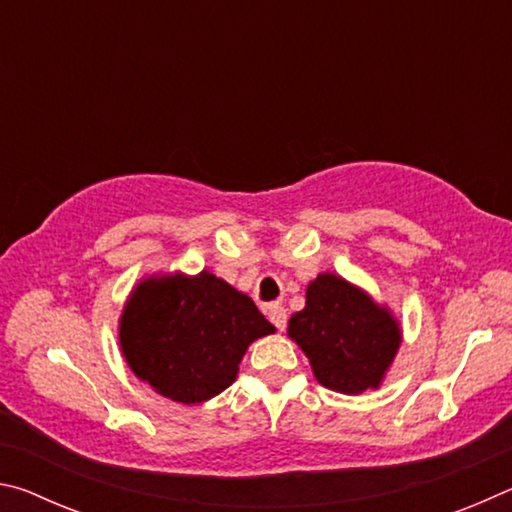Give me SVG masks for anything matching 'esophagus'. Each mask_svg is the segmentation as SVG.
<instances>
[{"instance_id": "1", "label": "esophagus", "mask_w": 512, "mask_h": 512, "mask_svg": "<svg viewBox=\"0 0 512 512\" xmlns=\"http://www.w3.org/2000/svg\"><path fill=\"white\" fill-rule=\"evenodd\" d=\"M268 320H271V323L280 329L287 327V309H284L282 305H277V302H273L271 307H268Z\"/></svg>"}]
</instances>
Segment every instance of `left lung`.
I'll use <instances>...</instances> for the list:
<instances>
[{
  "mask_svg": "<svg viewBox=\"0 0 512 512\" xmlns=\"http://www.w3.org/2000/svg\"><path fill=\"white\" fill-rule=\"evenodd\" d=\"M289 336L320 384L345 395L379 388L402 343L388 307L334 273L309 282L305 309L291 316Z\"/></svg>",
  "mask_w": 512,
  "mask_h": 512,
  "instance_id": "1",
  "label": "left lung"
}]
</instances>
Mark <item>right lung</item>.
<instances>
[{
	"label": "right lung",
	"mask_w": 512,
	"mask_h": 512,
	"mask_svg": "<svg viewBox=\"0 0 512 512\" xmlns=\"http://www.w3.org/2000/svg\"><path fill=\"white\" fill-rule=\"evenodd\" d=\"M273 332L246 293L207 271L146 277L119 318L128 366L155 393L183 404L225 391L248 345Z\"/></svg>",
	"instance_id": "right-lung-1"
}]
</instances>
